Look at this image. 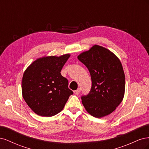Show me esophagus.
Wrapping results in <instances>:
<instances>
[{
	"instance_id": "esophagus-1",
	"label": "esophagus",
	"mask_w": 149,
	"mask_h": 149,
	"mask_svg": "<svg viewBox=\"0 0 149 149\" xmlns=\"http://www.w3.org/2000/svg\"><path fill=\"white\" fill-rule=\"evenodd\" d=\"M80 91H81L80 89L78 88L77 90H76V91H74V93L75 94H76V95H78V94L80 93Z\"/></svg>"
}]
</instances>
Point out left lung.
<instances>
[{"label": "left lung", "instance_id": "obj_1", "mask_svg": "<svg viewBox=\"0 0 149 149\" xmlns=\"http://www.w3.org/2000/svg\"><path fill=\"white\" fill-rule=\"evenodd\" d=\"M78 59L88 68L92 87L82 103L88 113L96 118L111 114L123 101L125 74L119 58L104 47L94 45L80 53Z\"/></svg>", "mask_w": 149, "mask_h": 149}]
</instances>
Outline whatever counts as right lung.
I'll list each match as a JSON object with an SVG mask.
<instances>
[{
    "mask_svg": "<svg viewBox=\"0 0 149 149\" xmlns=\"http://www.w3.org/2000/svg\"><path fill=\"white\" fill-rule=\"evenodd\" d=\"M70 56V53L44 56L25 70L22 80V96L35 114L43 117L57 114L73 94L68 79L60 73Z\"/></svg>",
    "mask_w": 149,
    "mask_h": 149,
    "instance_id": "right-lung-1",
    "label": "right lung"
}]
</instances>
